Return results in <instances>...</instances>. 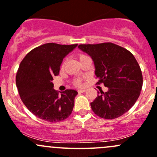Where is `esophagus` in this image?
I'll list each match as a JSON object with an SVG mask.
<instances>
[{"mask_svg": "<svg viewBox=\"0 0 157 157\" xmlns=\"http://www.w3.org/2000/svg\"><path fill=\"white\" fill-rule=\"evenodd\" d=\"M78 91L79 93H83V92H85V91H86V89H80V90H78Z\"/></svg>", "mask_w": 157, "mask_h": 157, "instance_id": "esophagus-1", "label": "esophagus"}]
</instances>
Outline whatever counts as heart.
Masks as SVG:
<instances>
[{
	"label": "heart",
	"instance_id": "obj_1",
	"mask_svg": "<svg viewBox=\"0 0 157 157\" xmlns=\"http://www.w3.org/2000/svg\"><path fill=\"white\" fill-rule=\"evenodd\" d=\"M85 56H87L84 55V54H79V55H78L79 60L82 59V58H84V57H85ZM64 65H65V62L63 63V66H64ZM72 83H73V85H75V86H76V87L82 86V78H75V79H74L73 82H72Z\"/></svg>",
	"mask_w": 157,
	"mask_h": 157
}]
</instances>
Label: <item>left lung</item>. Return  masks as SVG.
Returning <instances> with one entry per match:
<instances>
[{"mask_svg": "<svg viewBox=\"0 0 157 157\" xmlns=\"http://www.w3.org/2000/svg\"><path fill=\"white\" fill-rule=\"evenodd\" d=\"M78 48L94 61L98 84L108 88L107 92H98L91 103L93 112L104 119L123 115L133 106L142 89V72L135 57L112 43L80 44Z\"/></svg>", "mask_w": 157, "mask_h": 157, "instance_id": "8db88e82", "label": "left lung"}]
</instances>
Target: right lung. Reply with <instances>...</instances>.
<instances>
[{"label":"right lung","mask_w":157,"mask_h":157,"mask_svg":"<svg viewBox=\"0 0 157 157\" xmlns=\"http://www.w3.org/2000/svg\"><path fill=\"white\" fill-rule=\"evenodd\" d=\"M77 44L46 43L28 52L20 64L16 85L20 97L27 109L39 118L56 123L66 120L72 112L78 92L53 88V77L59 73L63 58Z\"/></svg>","instance_id":"1"}]
</instances>
